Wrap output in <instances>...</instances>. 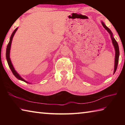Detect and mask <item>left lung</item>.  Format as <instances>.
<instances>
[{
	"label": "left lung",
	"instance_id": "obj_1",
	"mask_svg": "<svg viewBox=\"0 0 125 125\" xmlns=\"http://www.w3.org/2000/svg\"><path fill=\"white\" fill-rule=\"evenodd\" d=\"M101 23H102V25L103 27L106 30L107 32H108L110 35L111 36V39L112 40V42H113V44L114 46V48H115V66H114V73H115V72L117 69V65H118V58H119V54H120V52H119V48H118V45L117 42H116L115 39H114V37H113V33L110 30L108 27H107L106 25H105L103 21H101Z\"/></svg>",
	"mask_w": 125,
	"mask_h": 125
}]
</instances>
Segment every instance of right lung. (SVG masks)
<instances>
[{"mask_svg":"<svg viewBox=\"0 0 125 125\" xmlns=\"http://www.w3.org/2000/svg\"><path fill=\"white\" fill-rule=\"evenodd\" d=\"M18 29V28L17 27V28L15 29V30L13 31V32L12 33V34L11 35V37H10V41L9 42V43H8V44L7 51H6V58H7V62H8V65H9V66L10 67V69H11L12 73H13V74L15 75V77L17 78V79L22 80V81H24L25 82H26V83H28V82H26V80L23 79L21 77V76L18 73L16 72V71L15 70L14 68L13 67V65H12V63H11V60H10V48H11V45L12 38H13L15 33L16 31H17Z\"/></svg>","mask_w":125,"mask_h":125,"instance_id":"right-lung-1","label":"right lung"}]
</instances>
